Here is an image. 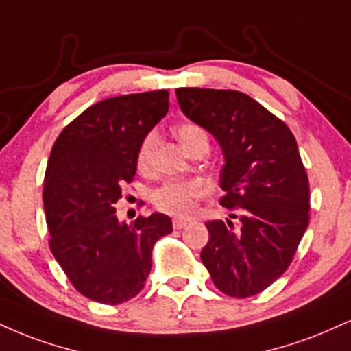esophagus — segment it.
Listing matches in <instances>:
<instances>
[{
	"label": "esophagus",
	"mask_w": 351,
	"mask_h": 351,
	"mask_svg": "<svg viewBox=\"0 0 351 351\" xmlns=\"http://www.w3.org/2000/svg\"><path fill=\"white\" fill-rule=\"evenodd\" d=\"M188 223H189V219L175 217L173 219V229H183V227H186Z\"/></svg>",
	"instance_id": "esophagus-1"
}]
</instances>
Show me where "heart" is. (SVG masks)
<instances>
[{
	"mask_svg": "<svg viewBox=\"0 0 351 351\" xmlns=\"http://www.w3.org/2000/svg\"><path fill=\"white\" fill-rule=\"evenodd\" d=\"M176 137L183 149L191 152L199 143H208V134L197 124H181L176 128ZM158 145V132L149 130L138 143L137 165L141 170H147L154 160ZM202 193V184L197 180H171L157 188L152 194V202L162 213L171 216H186L194 208V201Z\"/></svg>",
	"mask_w": 351,
	"mask_h": 351,
	"instance_id": "heart-1",
	"label": "heart"
}]
</instances>
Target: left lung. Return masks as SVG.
<instances>
[{"instance_id": "obj_1", "label": "left lung", "mask_w": 351, "mask_h": 351, "mask_svg": "<svg viewBox=\"0 0 351 351\" xmlns=\"http://www.w3.org/2000/svg\"><path fill=\"white\" fill-rule=\"evenodd\" d=\"M180 108L221 143V206L232 221L206 223L201 260L219 291L250 298L288 269L309 226V178L296 138L280 117L234 90L178 88Z\"/></svg>"}]
</instances>
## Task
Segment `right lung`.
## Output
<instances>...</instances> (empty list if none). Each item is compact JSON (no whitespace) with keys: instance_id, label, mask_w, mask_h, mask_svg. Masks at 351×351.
<instances>
[{"instance_id":"add662e5","label":"right lung","mask_w":351,"mask_h":351,"mask_svg":"<svg viewBox=\"0 0 351 351\" xmlns=\"http://www.w3.org/2000/svg\"><path fill=\"white\" fill-rule=\"evenodd\" d=\"M167 90L93 104L55 141L44 178L49 247L73 288L117 306L141 293L155 242L173 230L165 214L119 222L116 204L137 170L138 143L168 111Z\"/></svg>"}]
</instances>
